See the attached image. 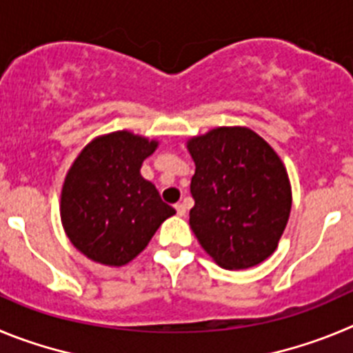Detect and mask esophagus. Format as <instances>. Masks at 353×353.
<instances>
[{"instance_id":"1","label":"esophagus","mask_w":353,"mask_h":353,"mask_svg":"<svg viewBox=\"0 0 353 353\" xmlns=\"http://www.w3.org/2000/svg\"><path fill=\"white\" fill-rule=\"evenodd\" d=\"M176 211H177V216H184V214H186V205L176 204Z\"/></svg>"}]
</instances>
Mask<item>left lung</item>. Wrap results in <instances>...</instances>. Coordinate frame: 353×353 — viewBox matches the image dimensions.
<instances>
[{
  "label": "left lung",
  "instance_id": "1",
  "mask_svg": "<svg viewBox=\"0 0 353 353\" xmlns=\"http://www.w3.org/2000/svg\"><path fill=\"white\" fill-rule=\"evenodd\" d=\"M195 161L190 227L223 269L271 256L292 208L288 174L274 149L250 128H216L192 139Z\"/></svg>",
  "mask_w": 353,
  "mask_h": 353
}]
</instances>
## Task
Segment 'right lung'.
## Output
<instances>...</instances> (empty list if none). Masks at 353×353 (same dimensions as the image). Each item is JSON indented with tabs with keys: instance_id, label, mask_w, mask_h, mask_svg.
Returning a JSON list of instances; mask_svg holds the SVG:
<instances>
[{
	"instance_id": "obj_1",
	"label": "right lung",
	"mask_w": 353,
	"mask_h": 353,
	"mask_svg": "<svg viewBox=\"0 0 353 353\" xmlns=\"http://www.w3.org/2000/svg\"><path fill=\"white\" fill-rule=\"evenodd\" d=\"M158 142L114 132L82 149L66 174L61 221L66 236L88 259L125 265L148 246L176 209L141 176L142 161Z\"/></svg>"
}]
</instances>
